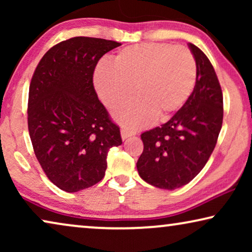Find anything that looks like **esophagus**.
<instances>
[{"label": "esophagus", "mask_w": 252, "mask_h": 252, "mask_svg": "<svg viewBox=\"0 0 252 252\" xmlns=\"http://www.w3.org/2000/svg\"><path fill=\"white\" fill-rule=\"evenodd\" d=\"M120 134H122V137H123V140H125V139H127V137H130V136H133L134 134V132H132V130H129V129H127V128H122V130H120Z\"/></svg>", "instance_id": "obj_1"}]
</instances>
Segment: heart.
I'll use <instances>...</instances> for the list:
<instances>
[{
    "label": "heart",
    "instance_id": "obj_1",
    "mask_svg": "<svg viewBox=\"0 0 252 252\" xmlns=\"http://www.w3.org/2000/svg\"><path fill=\"white\" fill-rule=\"evenodd\" d=\"M196 62L191 51L170 43H142L125 47L112 65L102 62L95 68L96 92L109 109L132 97L139 99L116 112L118 123L128 128L148 126L155 117L170 118L187 102L196 82Z\"/></svg>",
    "mask_w": 252,
    "mask_h": 252
}]
</instances>
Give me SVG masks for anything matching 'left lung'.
Here are the masks:
<instances>
[{"label":"left lung","mask_w":252,"mask_h":252,"mask_svg":"<svg viewBox=\"0 0 252 252\" xmlns=\"http://www.w3.org/2000/svg\"><path fill=\"white\" fill-rule=\"evenodd\" d=\"M196 62L194 91L160 127L141 134L143 153L136 163L144 181L160 189L180 188L205 166L222 126V92L206 55L189 43Z\"/></svg>","instance_id":"1"}]
</instances>
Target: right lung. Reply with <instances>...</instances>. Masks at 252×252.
Masks as SVG:
<instances>
[{
    "mask_svg": "<svg viewBox=\"0 0 252 252\" xmlns=\"http://www.w3.org/2000/svg\"><path fill=\"white\" fill-rule=\"evenodd\" d=\"M120 44L72 37L50 48L34 71L27 109L31 141L48 179L64 191L101 181L110 148L123 143L93 84L99 58Z\"/></svg>",
    "mask_w": 252,
    "mask_h": 252,
    "instance_id": "add662e5",
    "label": "right lung"
}]
</instances>
